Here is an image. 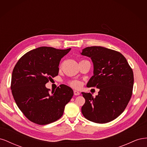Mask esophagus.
Returning a JSON list of instances; mask_svg holds the SVG:
<instances>
[{
  "instance_id": "1",
  "label": "esophagus",
  "mask_w": 147,
  "mask_h": 147,
  "mask_svg": "<svg viewBox=\"0 0 147 147\" xmlns=\"http://www.w3.org/2000/svg\"><path fill=\"white\" fill-rule=\"evenodd\" d=\"M74 95L75 96H78V95H80V92H78V91H74Z\"/></svg>"
}]
</instances>
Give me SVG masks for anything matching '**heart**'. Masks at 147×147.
<instances>
[{
  "instance_id": "obj_1",
  "label": "heart",
  "mask_w": 147,
  "mask_h": 147,
  "mask_svg": "<svg viewBox=\"0 0 147 147\" xmlns=\"http://www.w3.org/2000/svg\"><path fill=\"white\" fill-rule=\"evenodd\" d=\"M69 84L70 85V86H72V88H75V89H78L82 86L81 82L79 81H77V80H74V81L70 82L69 83Z\"/></svg>"
}]
</instances>
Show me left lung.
Listing matches in <instances>:
<instances>
[{"instance_id":"obj_1","label":"left lung","mask_w":147,"mask_h":147,"mask_svg":"<svg viewBox=\"0 0 147 147\" xmlns=\"http://www.w3.org/2000/svg\"><path fill=\"white\" fill-rule=\"evenodd\" d=\"M81 54L91 57L94 65V75L87 87L100 90L96 97L82 92L85 99L82 114L96 123L112 121L124 112L131 99L134 84L132 69L121 53L111 49L86 47Z\"/></svg>"}]
</instances>
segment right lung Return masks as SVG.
Listing matches in <instances>:
<instances>
[{"label": "right lung", "instance_id": "obj_1", "mask_svg": "<svg viewBox=\"0 0 147 147\" xmlns=\"http://www.w3.org/2000/svg\"><path fill=\"white\" fill-rule=\"evenodd\" d=\"M71 48L41 47L22 56L13 69L11 90L16 105L30 121L40 125L55 122L63 116L74 91L61 84L50 93L45 84L57 76L61 59Z\"/></svg>", "mask_w": 147, "mask_h": 147}]
</instances>
